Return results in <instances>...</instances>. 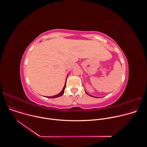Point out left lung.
<instances>
[{
  "label": "left lung",
  "mask_w": 147,
  "mask_h": 147,
  "mask_svg": "<svg viewBox=\"0 0 147 147\" xmlns=\"http://www.w3.org/2000/svg\"><path fill=\"white\" fill-rule=\"evenodd\" d=\"M86 93H87V92H86ZM88 94V95H89L88 94ZM90 95V96H91V95ZM92 97H94V96H92Z\"/></svg>",
  "instance_id": "obj_1"
}]
</instances>
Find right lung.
Masks as SVG:
<instances>
[{
  "label": "right lung",
  "instance_id": "obj_1",
  "mask_svg": "<svg viewBox=\"0 0 147 147\" xmlns=\"http://www.w3.org/2000/svg\"><path fill=\"white\" fill-rule=\"evenodd\" d=\"M65 87H66V84H65V86H64V87H63V89L62 90V91H61V92L60 93H59V94H57V95H55V96H49V97H48V98H57V97H59V96H61L63 94H64Z\"/></svg>",
  "mask_w": 147,
  "mask_h": 147
}]
</instances>
